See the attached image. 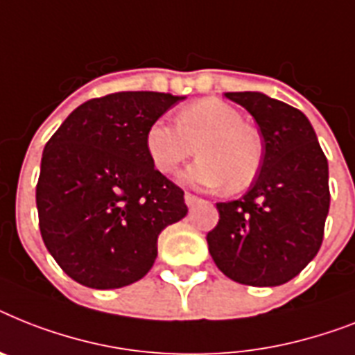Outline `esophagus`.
<instances>
[{
	"instance_id": "34e87169",
	"label": "esophagus",
	"mask_w": 355,
	"mask_h": 355,
	"mask_svg": "<svg viewBox=\"0 0 355 355\" xmlns=\"http://www.w3.org/2000/svg\"><path fill=\"white\" fill-rule=\"evenodd\" d=\"M184 200H186V204H187V206H189V207L195 206V204H197V202H200V198L195 197L193 193H186V195H184Z\"/></svg>"
}]
</instances>
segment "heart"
I'll list each match as a JSON object with an SVG mask.
<instances>
[{
  "mask_svg": "<svg viewBox=\"0 0 355 355\" xmlns=\"http://www.w3.org/2000/svg\"><path fill=\"white\" fill-rule=\"evenodd\" d=\"M177 128L157 120L146 132L151 164L171 175L189 157L200 160L184 171L182 180L202 189L226 186L239 193L252 186L264 160L261 132L244 122L243 112L218 98H202L184 105L175 118Z\"/></svg>",
  "mask_w": 355,
  "mask_h": 355,
  "instance_id": "b5f03b06",
  "label": "heart"
}]
</instances>
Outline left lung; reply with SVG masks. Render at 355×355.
<instances>
[{"instance_id": "1", "label": "left lung", "mask_w": 355, "mask_h": 355, "mask_svg": "<svg viewBox=\"0 0 355 355\" xmlns=\"http://www.w3.org/2000/svg\"><path fill=\"white\" fill-rule=\"evenodd\" d=\"M257 122L264 160L246 195L218 202L207 248L220 272L248 286H279L318 255L330 189L328 162L299 109L262 93H226Z\"/></svg>"}]
</instances>
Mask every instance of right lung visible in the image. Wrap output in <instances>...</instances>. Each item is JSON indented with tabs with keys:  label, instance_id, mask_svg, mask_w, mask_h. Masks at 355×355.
Masks as SVG:
<instances>
[{
	"label": "right lung",
	"instance_id": "obj_1",
	"mask_svg": "<svg viewBox=\"0 0 355 355\" xmlns=\"http://www.w3.org/2000/svg\"><path fill=\"white\" fill-rule=\"evenodd\" d=\"M180 100L151 91L93 98L43 149L40 232L54 261L83 286L111 290L142 279L160 232L186 217L184 191L146 151L149 125Z\"/></svg>",
	"mask_w": 355,
	"mask_h": 355
}]
</instances>
